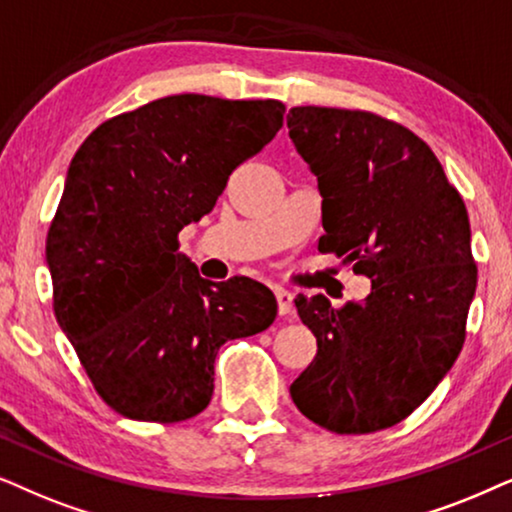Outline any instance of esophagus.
Returning <instances> with one entry per match:
<instances>
[{"label": "esophagus", "instance_id": "1", "mask_svg": "<svg viewBox=\"0 0 512 512\" xmlns=\"http://www.w3.org/2000/svg\"><path fill=\"white\" fill-rule=\"evenodd\" d=\"M276 299H278V313L281 316H288V313L292 311V299H295V295H292L290 290L285 288H276Z\"/></svg>", "mask_w": 512, "mask_h": 512}]
</instances>
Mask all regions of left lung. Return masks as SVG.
Instances as JSON below:
<instances>
[{
    "instance_id": "8db88e82",
    "label": "left lung",
    "mask_w": 512,
    "mask_h": 512,
    "mask_svg": "<svg viewBox=\"0 0 512 512\" xmlns=\"http://www.w3.org/2000/svg\"><path fill=\"white\" fill-rule=\"evenodd\" d=\"M288 128L323 196L318 250L372 281L342 309L297 295L318 351L292 381V403L339 435L391 428L433 393L466 339L478 283L468 210L431 147L395 121L309 105L290 109Z\"/></svg>"
}]
</instances>
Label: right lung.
Masks as SVG:
<instances>
[{"instance_id": "add662e5", "label": "right lung", "mask_w": 512, "mask_h": 512, "mask_svg": "<svg viewBox=\"0 0 512 512\" xmlns=\"http://www.w3.org/2000/svg\"><path fill=\"white\" fill-rule=\"evenodd\" d=\"M283 114L278 100L168 95L107 119L74 154L46 236L53 311L114 412L196 417L213 398L220 346L274 323L267 285L206 281L177 234L213 210Z\"/></svg>"}]
</instances>
